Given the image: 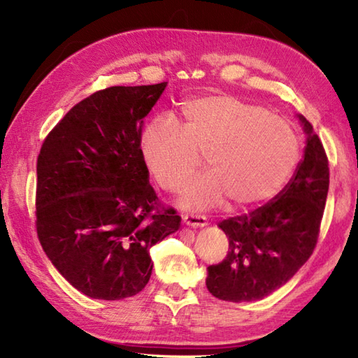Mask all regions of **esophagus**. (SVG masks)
I'll list each match as a JSON object with an SVG mask.
<instances>
[{
  "mask_svg": "<svg viewBox=\"0 0 358 358\" xmlns=\"http://www.w3.org/2000/svg\"><path fill=\"white\" fill-rule=\"evenodd\" d=\"M183 223L191 227H204L208 224L206 217L203 215H194V214H185L183 215Z\"/></svg>",
  "mask_w": 358,
  "mask_h": 358,
  "instance_id": "34e87169",
  "label": "esophagus"
}]
</instances>
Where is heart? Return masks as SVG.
Wrapping results in <instances>:
<instances>
[{"instance_id":"obj_1","label":"heart","mask_w":358,"mask_h":358,"mask_svg":"<svg viewBox=\"0 0 358 358\" xmlns=\"http://www.w3.org/2000/svg\"><path fill=\"white\" fill-rule=\"evenodd\" d=\"M181 127L158 117L144 126L140 154L157 183L177 191L200 166L209 172L187 181L181 204L206 209L229 200L246 209L271 199L299 158L292 126L262 106L232 95H203L180 108Z\"/></svg>"}]
</instances>
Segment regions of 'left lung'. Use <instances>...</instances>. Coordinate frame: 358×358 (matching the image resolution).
<instances>
[{
	"instance_id": "8db88e82",
	"label": "left lung",
	"mask_w": 358,
	"mask_h": 358,
	"mask_svg": "<svg viewBox=\"0 0 358 358\" xmlns=\"http://www.w3.org/2000/svg\"><path fill=\"white\" fill-rule=\"evenodd\" d=\"M306 134L303 159L283 191L249 214L218 223L229 250L208 268L209 292L224 301H254L286 285L313 255L329 189V163L313 124L299 115Z\"/></svg>"
}]
</instances>
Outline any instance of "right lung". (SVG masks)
Returning <instances> with one entry per match:
<instances>
[{
    "mask_svg": "<svg viewBox=\"0 0 358 358\" xmlns=\"http://www.w3.org/2000/svg\"><path fill=\"white\" fill-rule=\"evenodd\" d=\"M167 83L113 86L75 104L45 136L36 162V234L80 292L121 300L143 291L150 248L178 231L140 154L144 117Z\"/></svg>",
    "mask_w": 358,
    "mask_h": 358,
    "instance_id": "right-lung-1",
    "label": "right lung"
}]
</instances>
